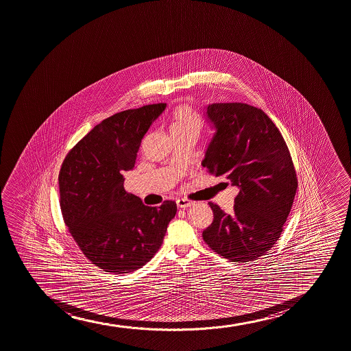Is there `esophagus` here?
Here are the masks:
<instances>
[{
	"label": "esophagus",
	"instance_id": "34e87169",
	"mask_svg": "<svg viewBox=\"0 0 351 351\" xmlns=\"http://www.w3.org/2000/svg\"><path fill=\"white\" fill-rule=\"evenodd\" d=\"M176 204H178V208L185 209V208L191 206V205L193 204V202L189 201V199H185V198H180V199L176 201Z\"/></svg>",
	"mask_w": 351,
	"mask_h": 351
}]
</instances>
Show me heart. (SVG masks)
<instances>
[{"label": "heart", "mask_w": 351, "mask_h": 351, "mask_svg": "<svg viewBox=\"0 0 351 351\" xmlns=\"http://www.w3.org/2000/svg\"><path fill=\"white\" fill-rule=\"evenodd\" d=\"M199 115L188 106H180L175 110L170 120L169 130L171 134H182L193 130H201Z\"/></svg>", "instance_id": "1"}]
</instances>
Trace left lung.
<instances>
[{"label": "left lung", "instance_id": "left-lung-1", "mask_svg": "<svg viewBox=\"0 0 351 351\" xmlns=\"http://www.w3.org/2000/svg\"><path fill=\"white\" fill-rule=\"evenodd\" d=\"M204 115L213 133L202 166L225 176L239 193L231 215L209 203L213 221L203 239L226 259L252 261L276 244L291 211L298 188L291 154L272 120L256 107L213 103Z\"/></svg>", "mask_w": 351, "mask_h": 351}]
</instances>
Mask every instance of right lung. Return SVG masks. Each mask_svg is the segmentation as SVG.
Returning <instances> with one entry per match:
<instances>
[{
  "label": "right lung",
  "mask_w": 351,
  "mask_h": 351,
  "mask_svg": "<svg viewBox=\"0 0 351 351\" xmlns=\"http://www.w3.org/2000/svg\"><path fill=\"white\" fill-rule=\"evenodd\" d=\"M155 104L105 119L67 154L60 169V208L87 259L105 272H134L161 247L178 206H147L126 193L143 135L166 110Z\"/></svg>",
  "instance_id": "add662e5"
}]
</instances>
